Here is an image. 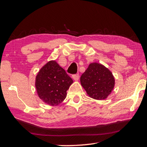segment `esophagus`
Wrapping results in <instances>:
<instances>
[{
    "instance_id": "esophagus-1",
    "label": "esophagus",
    "mask_w": 147,
    "mask_h": 147,
    "mask_svg": "<svg viewBox=\"0 0 147 147\" xmlns=\"http://www.w3.org/2000/svg\"><path fill=\"white\" fill-rule=\"evenodd\" d=\"M72 78H73L74 80H75V81L78 80V79H79V74H73V75L72 76Z\"/></svg>"
}]
</instances>
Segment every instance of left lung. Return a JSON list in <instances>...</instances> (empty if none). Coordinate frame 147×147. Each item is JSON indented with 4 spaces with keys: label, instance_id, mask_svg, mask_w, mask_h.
Listing matches in <instances>:
<instances>
[{
    "label": "left lung",
    "instance_id": "obj_1",
    "mask_svg": "<svg viewBox=\"0 0 147 147\" xmlns=\"http://www.w3.org/2000/svg\"><path fill=\"white\" fill-rule=\"evenodd\" d=\"M80 82L91 98L104 100L113 91L115 78L111 72L103 65L91 63L82 74Z\"/></svg>",
    "mask_w": 147,
    "mask_h": 147
}]
</instances>
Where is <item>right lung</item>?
I'll list each match as a JSON object with an SVG mask.
<instances>
[{"label":"right lung","instance_id":"add662e5","mask_svg":"<svg viewBox=\"0 0 147 147\" xmlns=\"http://www.w3.org/2000/svg\"><path fill=\"white\" fill-rule=\"evenodd\" d=\"M73 80L56 61L47 63L36 77L37 93L45 103L58 106L64 100Z\"/></svg>","mask_w":147,"mask_h":147}]
</instances>
